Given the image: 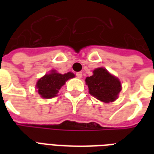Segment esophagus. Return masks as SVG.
Listing matches in <instances>:
<instances>
[{
	"mask_svg": "<svg viewBox=\"0 0 154 154\" xmlns=\"http://www.w3.org/2000/svg\"><path fill=\"white\" fill-rule=\"evenodd\" d=\"M76 75H77V77H78V78H82V72H78L76 73Z\"/></svg>",
	"mask_w": 154,
	"mask_h": 154,
	"instance_id": "obj_1",
	"label": "esophagus"
}]
</instances>
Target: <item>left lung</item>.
I'll list each match as a JSON object with an SVG mask.
<instances>
[{"label":"left lung","mask_w":154,"mask_h":154,"mask_svg":"<svg viewBox=\"0 0 154 154\" xmlns=\"http://www.w3.org/2000/svg\"><path fill=\"white\" fill-rule=\"evenodd\" d=\"M89 93L102 102H113L121 91V83L116 77L106 68L98 67L93 71V75L86 78Z\"/></svg>","instance_id":"8db88e82"}]
</instances>
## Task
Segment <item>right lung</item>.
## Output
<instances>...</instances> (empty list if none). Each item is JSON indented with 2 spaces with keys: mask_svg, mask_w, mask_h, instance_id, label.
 I'll return each mask as SVG.
<instances>
[{
  "mask_svg": "<svg viewBox=\"0 0 154 154\" xmlns=\"http://www.w3.org/2000/svg\"><path fill=\"white\" fill-rule=\"evenodd\" d=\"M75 77L72 72L61 74L55 70L51 71L50 73L44 75L36 83V88L40 97L44 99H50L57 96L61 87L68 79Z\"/></svg>",
  "mask_w": 154,
  "mask_h": 154,
  "instance_id": "1",
  "label": "right lung"
}]
</instances>
